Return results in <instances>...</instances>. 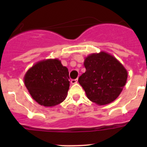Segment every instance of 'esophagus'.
I'll return each mask as SVG.
<instances>
[{
    "label": "esophagus",
    "mask_w": 147,
    "mask_h": 147,
    "mask_svg": "<svg viewBox=\"0 0 147 147\" xmlns=\"http://www.w3.org/2000/svg\"><path fill=\"white\" fill-rule=\"evenodd\" d=\"M77 82H78L77 79H75V80H71V84H73V85H74V84H76V83H77Z\"/></svg>",
    "instance_id": "obj_1"
}]
</instances>
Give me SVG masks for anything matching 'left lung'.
<instances>
[{
  "instance_id": "8db88e82",
  "label": "left lung",
  "mask_w": 147,
  "mask_h": 147,
  "mask_svg": "<svg viewBox=\"0 0 147 147\" xmlns=\"http://www.w3.org/2000/svg\"><path fill=\"white\" fill-rule=\"evenodd\" d=\"M86 71L79 78L87 97L98 105L111 103L118 98L127 82V71L119 61L106 52L85 58Z\"/></svg>"
}]
</instances>
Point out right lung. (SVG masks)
Listing matches in <instances>:
<instances>
[{
    "mask_svg": "<svg viewBox=\"0 0 147 147\" xmlns=\"http://www.w3.org/2000/svg\"><path fill=\"white\" fill-rule=\"evenodd\" d=\"M24 83L40 105L53 107L65 99L70 86L69 72L57 59H44L28 70Z\"/></svg>",
    "mask_w": 147,
    "mask_h": 147,
    "instance_id": "obj_1",
    "label": "right lung"
}]
</instances>
